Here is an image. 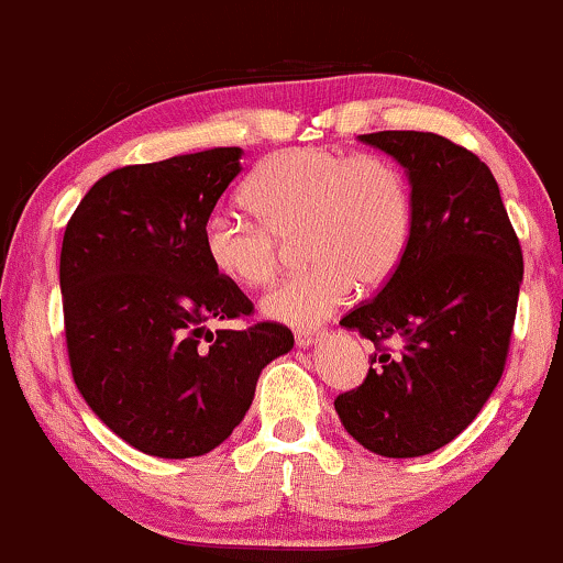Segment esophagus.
<instances>
[{"label":"esophagus","mask_w":563,"mask_h":563,"mask_svg":"<svg viewBox=\"0 0 563 563\" xmlns=\"http://www.w3.org/2000/svg\"><path fill=\"white\" fill-rule=\"evenodd\" d=\"M295 342H297V347H310V345H316V342H319V332H306V329H300V332L295 334Z\"/></svg>","instance_id":"1"}]
</instances>
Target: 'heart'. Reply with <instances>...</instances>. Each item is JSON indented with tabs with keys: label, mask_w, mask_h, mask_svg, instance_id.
Instances as JSON below:
<instances>
[{
	"label": "heart",
	"mask_w": 563,
	"mask_h": 563,
	"mask_svg": "<svg viewBox=\"0 0 563 563\" xmlns=\"http://www.w3.org/2000/svg\"><path fill=\"white\" fill-rule=\"evenodd\" d=\"M250 218L205 221V257L223 279L266 287L279 274L284 242L300 234L310 266L263 295L261 313L289 327H316L353 287H382L411 242L413 208L402 170L374 152L292 147L266 157L242 189Z\"/></svg>",
	"instance_id": "heart-1"
}]
</instances>
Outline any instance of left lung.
<instances>
[{"label":"left lung","instance_id":"1","mask_svg":"<svg viewBox=\"0 0 563 563\" xmlns=\"http://www.w3.org/2000/svg\"><path fill=\"white\" fill-rule=\"evenodd\" d=\"M411 184V242L374 300L342 319L376 347L361 387L334 400L353 440L387 459H416L459 438L504 374L521 247L495 176L474 152L429 131L363 134Z\"/></svg>","mask_w":563,"mask_h":563}]
</instances>
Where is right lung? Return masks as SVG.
Listing matches in <instances>:
<instances>
[{"mask_svg":"<svg viewBox=\"0 0 563 563\" xmlns=\"http://www.w3.org/2000/svg\"><path fill=\"white\" fill-rule=\"evenodd\" d=\"M240 147L125 165L86 191L59 253L73 382L118 438L157 459L205 455L240 427L287 327L253 313L205 257L202 229L242 170Z\"/></svg>","mask_w":563,"mask_h":563,"instance_id":"1","label":"right lung"}]
</instances>
